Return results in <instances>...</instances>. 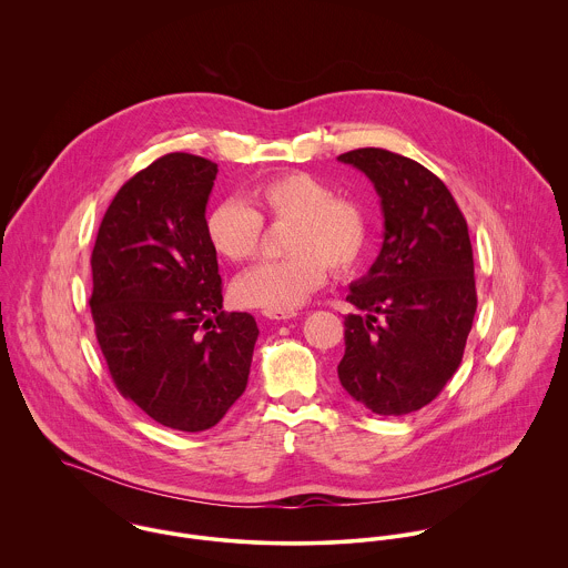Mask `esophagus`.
<instances>
[{"label": "esophagus", "instance_id": "obj_1", "mask_svg": "<svg viewBox=\"0 0 568 568\" xmlns=\"http://www.w3.org/2000/svg\"><path fill=\"white\" fill-rule=\"evenodd\" d=\"M262 315L273 322H286V320L297 317V313H288V311H262Z\"/></svg>", "mask_w": 568, "mask_h": 568}]
</instances>
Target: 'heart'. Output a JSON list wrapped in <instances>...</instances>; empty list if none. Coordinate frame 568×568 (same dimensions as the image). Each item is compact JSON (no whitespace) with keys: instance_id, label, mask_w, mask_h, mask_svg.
I'll use <instances>...</instances> for the list:
<instances>
[{"instance_id":"1","label":"heart","mask_w":568,"mask_h":568,"mask_svg":"<svg viewBox=\"0 0 568 568\" xmlns=\"http://www.w3.org/2000/svg\"><path fill=\"white\" fill-rule=\"evenodd\" d=\"M262 219L293 223L286 260L262 262L243 273L232 297L246 308L297 311L334 273H347L363 257L369 241L365 210L334 196V190L311 172H284L246 190L243 201L227 199L205 214V236L230 262L251 260L262 239Z\"/></svg>"}]
</instances>
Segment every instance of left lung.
Returning a JSON list of instances; mask_svg holds the SVG:
<instances>
[{"label":"left lung","mask_w":568,"mask_h":568,"mask_svg":"<svg viewBox=\"0 0 568 568\" xmlns=\"http://www.w3.org/2000/svg\"><path fill=\"white\" fill-rule=\"evenodd\" d=\"M361 170L381 196L383 246L349 284L343 389L378 415H406L435 400L457 372L477 313L468 225L430 170L385 149L336 158Z\"/></svg>","instance_id":"1"}]
</instances>
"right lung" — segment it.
<instances>
[{
    "label": "right lung",
    "instance_id": "1",
    "mask_svg": "<svg viewBox=\"0 0 568 568\" xmlns=\"http://www.w3.org/2000/svg\"><path fill=\"white\" fill-rule=\"evenodd\" d=\"M219 165L170 153L111 201L91 253L95 336L120 394L199 433L243 396L257 324L223 311L205 207Z\"/></svg>",
    "mask_w": 568,
    "mask_h": 568
}]
</instances>
